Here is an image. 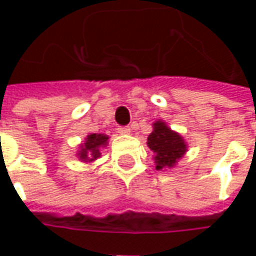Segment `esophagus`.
Here are the masks:
<instances>
[{
    "instance_id": "34e87169",
    "label": "esophagus",
    "mask_w": 256,
    "mask_h": 256,
    "mask_svg": "<svg viewBox=\"0 0 256 256\" xmlns=\"http://www.w3.org/2000/svg\"><path fill=\"white\" fill-rule=\"evenodd\" d=\"M118 132H119V134H124L126 136V134H130V128H128V126L126 128H119Z\"/></svg>"
}]
</instances>
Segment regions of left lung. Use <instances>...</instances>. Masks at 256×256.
Wrapping results in <instances>:
<instances>
[{"mask_svg":"<svg viewBox=\"0 0 256 256\" xmlns=\"http://www.w3.org/2000/svg\"><path fill=\"white\" fill-rule=\"evenodd\" d=\"M152 133L148 136L146 145L154 152V162L158 172H164L167 168L177 166L180 159L188 150V144L184 137L167 126V123L158 119L152 123Z\"/></svg>","mask_w":256,"mask_h":256,"instance_id":"8db88e82","label":"left lung"}]
</instances>
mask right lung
<instances>
[{
    "label": "right lung",
    "instance_id": "add662e5",
    "mask_svg": "<svg viewBox=\"0 0 256 256\" xmlns=\"http://www.w3.org/2000/svg\"><path fill=\"white\" fill-rule=\"evenodd\" d=\"M108 140L110 137L106 134H88L84 142L79 145L76 158L84 163H92V162L97 160L101 156V150L108 145Z\"/></svg>",
    "mask_w": 256,
    "mask_h": 256
}]
</instances>
